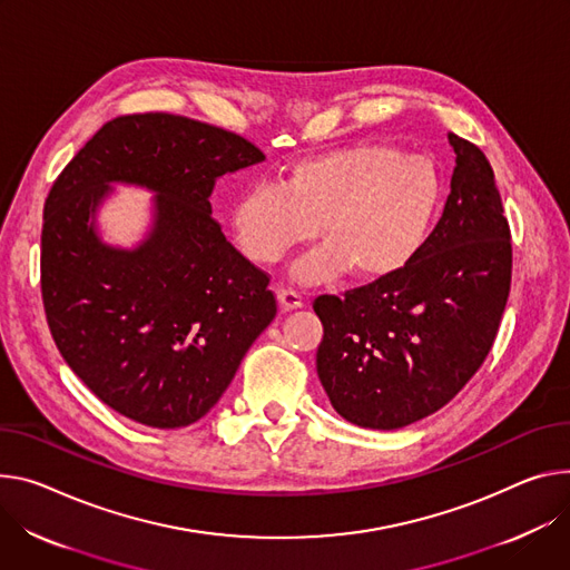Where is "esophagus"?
Masks as SVG:
<instances>
[{"label": "esophagus", "mask_w": 570, "mask_h": 570, "mask_svg": "<svg viewBox=\"0 0 570 570\" xmlns=\"http://www.w3.org/2000/svg\"><path fill=\"white\" fill-rule=\"evenodd\" d=\"M277 299H279V306L284 308V312H293V308L302 306V297L291 288H279Z\"/></svg>", "instance_id": "obj_1"}]
</instances>
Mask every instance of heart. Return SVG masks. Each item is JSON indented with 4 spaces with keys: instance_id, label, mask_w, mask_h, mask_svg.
<instances>
[{
    "instance_id": "heart-1",
    "label": "heart",
    "mask_w": 570,
    "mask_h": 570,
    "mask_svg": "<svg viewBox=\"0 0 570 570\" xmlns=\"http://www.w3.org/2000/svg\"><path fill=\"white\" fill-rule=\"evenodd\" d=\"M439 199L430 159L386 142H356L291 164L279 186H249L232 206V227L240 249L262 266L277 264L318 229L325 245L299 258L295 279L318 284L352 271L373 282L416 256Z\"/></svg>"
}]
</instances>
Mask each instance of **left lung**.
<instances>
[{"label":"left lung","instance_id":"obj_1","mask_svg":"<svg viewBox=\"0 0 570 570\" xmlns=\"http://www.w3.org/2000/svg\"><path fill=\"white\" fill-rule=\"evenodd\" d=\"M443 216L395 275L321 295V384L358 428L400 430L445 406L487 358L511 284V236L484 151L448 134Z\"/></svg>","mask_w":570,"mask_h":570}]
</instances>
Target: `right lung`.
I'll use <instances>...</instances> for the list:
<instances>
[{
	"mask_svg": "<svg viewBox=\"0 0 570 570\" xmlns=\"http://www.w3.org/2000/svg\"><path fill=\"white\" fill-rule=\"evenodd\" d=\"M245 138L170 114L116 118L51 186L42 216L45 314L75 375L122 416L157 430L197 423L277 316L268 275L212 216L216 181L262 164ZM116 183L149 189L134 248L100 238Z\"/></svg>",
	"mask_w": 570,
	"mask_h": 570,
	"instance_id": "right-lung-1",
	"label": "right lung"
}]
</instances>
